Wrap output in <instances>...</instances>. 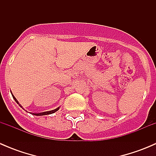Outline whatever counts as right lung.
<instances>
[{
	"instance_id": "add662e5",
	"label": "right lung",
	"mask_w": 156,
	"mask_h": 156,
	"mask_svg": "<svg viewBox=\"0 0 156 156\" xmlns=\"http://www.w3.org/2000/svg\"><path fill=\"white\" fill-rule=\"evenodd\" d=\"M11 94H12V93H11ZM12 98H13L14 100H15V101L16 102V103H17V104H19V106H20V107H21V108H23V106H22L20 104V103H19V102L17 101V100H16V97H14L13 95H12ZM59 107H58V108H55V109H53V110H51V111L44 112H40V113H32V112H30V113H31V115H37V116H41V115H46L53 114V113L56 112V111H58V110H59Z\"/></svg>"
}]
</instances>
